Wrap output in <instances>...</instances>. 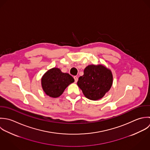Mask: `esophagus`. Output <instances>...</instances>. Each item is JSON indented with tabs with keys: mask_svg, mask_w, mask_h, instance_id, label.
<instances>
[{
	"mask_svg": "<svg viewBox=\"0 0 150 150\" xmlns=\"http://www.w3.org/2000/svg\"><path fill=\"white\" fill-rule=\"evenodd\" d=\"M74 79L75 82L77 83V81H78V78H77V76H74Z\"/></svg>",
	"mask_w": 150,
	"mask_h": 150,
	"instance_id": "obj_1",
	"label": "esophagus"
}]
</instances>
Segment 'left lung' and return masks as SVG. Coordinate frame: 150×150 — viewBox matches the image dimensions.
Returning a JSON list of instances; mask_svg holds the SVG:
<instances>
[{"label": "left lung", "instance_id": "obj_1", "mask_svg": "<svg viewBox=\"0 0 150 150\" xmlns=\"http://www.w3.org/2000/svg\"><path fill=\"white\" fill-rule=\"evenodd\" d=\"M112 83L113 76L109 69L102 64H91L85 68L77 85L86 98L97 100L109 91Z\"/></svg>", "mask_w": 150, "mask_h": 150}]
</instances>
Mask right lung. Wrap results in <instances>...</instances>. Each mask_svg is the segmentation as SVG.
Returning <instances> with one entry per match:
<instances>
[{
    "mask_svg": "<svg viewBox=\"0 0 150 150\" xmlns=\"http://www.w3.org/2000/svg\"><path fill=\"white\" fill-rule=\"evenodd\" d=\"M74 81V79L68 73H62L56 67L47 71L41 79L44 91L52 98L60 96L67 87Z\"/></svg>",
    "mask_w": 150,
    "mask_h": 150,
    "instance_id": "obj_1",
    "label": "right lung"
}]
</instances>
